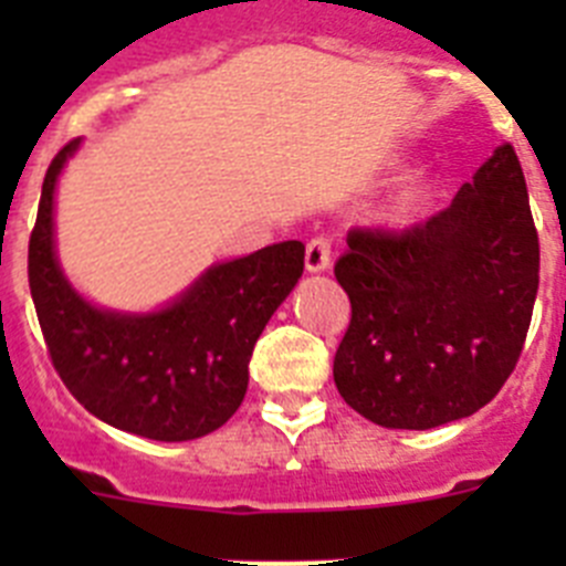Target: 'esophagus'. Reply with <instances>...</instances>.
<instances>
[{"label": "esophagus", "instance_id": "34e87169", "mask_svg": "<svg viewBox=\"0 0 566 566\" xmlns=\"http://www.w3.org/2000/svg\"><path fill=\"white\" fill-rule=\"evenodd\" d=\"M332 266V238L317 234L306 243V269L308 272H326Z\"/></svg>", "mask_w": 566, "mask_h": 566}]
</instances>
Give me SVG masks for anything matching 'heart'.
I'll list each match as a JSON object with an SVG mask.
<instances>
[{
    "instance_id": "obj_1",
    "label": "heart",
    "mask_w": 566,
    "mask_h": 566,
    "mask_svg": "<svg viewBox=\"0 0 566 566\" xmlns=\"http://www.w3.org/2000/svg\"><path fill=\"white\" fill-rule=\"evenodd\" d=\"M419 192H422V178H419V175H411V178L402 184V189L397 192V201H394V212H405V209L417 201Z\"/></svg>"
}]
</instances>
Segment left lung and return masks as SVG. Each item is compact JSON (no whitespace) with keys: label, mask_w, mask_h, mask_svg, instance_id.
<instances>
[{"label":"left lung","mask_w":566,"mask_h":566,"mask_svg":"<svg viewBox=\"0 0 566 566\" xmlns=\"http://www.w3.org/2000/svg\"><path fill=\"white\" fill-rule=\"evenodd\" d=\"M334 277L352 323L334 354L345 402L382 428L428 431L496 397L538 292V232L504 144L451 207L405 229L354 227Z\"/></svg>","instance_id":"8db88e82"}]
</instances>
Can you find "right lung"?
<instances>
[{
    "mask_svg": "<svg viewBox=\"0 0 566 566\" xmlns=\"http://www.w3.org/2000/svg\"><path fill=\"white\" fill-rule=\"evenodd\" d=\"M76 147L64 144L50 161L28 247L50 363L67 391L118 431L158 442L207 437L247 397L254 343L303 274L306 247L283 240L218 263L164 312H102L70 289L53 252V189Z\"/></svg>",
    "mask_w": 566,
    "mask_h": 566,
    "instance_id": "1",
    "label": "right lung"
}]
</instances>
